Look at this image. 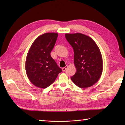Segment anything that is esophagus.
<instances>
[{
	"label": "esophagus",
	"instance_id": "esophagus-1",
	"mask_svg": "<svg viewBox=\"0 0 125 125\" xmlns=\"http://www.w3.org/2000/svg\"><path fill=\"white\" fill-rule=\"evenodd\" d=\"M67 68H68V66H66L65 67H63V68H62V70L63 71H66V70L67 69Z\"/></svg>",
	"mask_w": 125,
	"mask_h": 125
}]
</instances>
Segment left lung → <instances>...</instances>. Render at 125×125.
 I'll return each mask as SVG.
<instances>
[{
    "mask_svg": "<svg viewBox=\"0 0 125 125\" xmlns=\"http://www.w3.org/2000/svg\"><path fill=\"white\" fill-rule=\"evenodd\" d=\"M65 37L74 51L76 72L71 77L80 88H89L99 80L103 71V59L96 43L82 33H66Z\"/></svg>",
    "mask_w": 125,
    "mask_h": 125,
    "instance_id": "left-lung-1",
    "label": "left lung"
}]
</instances>
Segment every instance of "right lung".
<instances>
[{"label":"right lung","mask_w":125,"mask_h":125,"mask_svg":"<svg viewBox=\"0 0 125 125\" xmlns=\"http://www.w3.org/2000/svg\"><path fill=\"white\" fill-rule=\"evenodd\" d=\"M57 37V33H44L37 37L28 51L26 73L30 82L38 88H47L62 71L50 54Z\"/></svg>","instance_id":"right-lung-1"}]
</instances>
